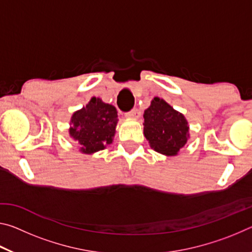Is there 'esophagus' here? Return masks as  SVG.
Instances as JSON below:
<instances>
[{
  "label": "esophagus",
  "mask_w": 252,
  "mask_h": 252,
  "mask_svg": "<svg viewBox=\"0 0 252 252\" xmlns=\"http://www.w3.org/2000/svg\"><path fill=\"white\" fill-rule=\"evenodd\" d=\"M126 116L127 118H133V119H138L140 117V111L138 109H132L129 112L126 113Z\"/></svg>",
  "instance_id": "esophagus-1"
}]
</instances>
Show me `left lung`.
Listing matches in <instances>:
<instances>
[{
  "instance_id": "obj_1",
  "label": "left lung",
  "mask_w": 252,
  "mask_h": 252,
  "mask_svg": "<svg viewBox=\"0 0 252 252\" xmlns=\"http://www.w3.org/2000/svg\"><path fill=\"white\" fill-rule=\"evenodd\" d=\"M144 135L152 149L165 156H176L189 138L188 122L183 114L159 97L144 111Z\"/></svg>"
}]
</instances>
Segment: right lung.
<instances>
[{
  "label": "right lung",
  "mask_w": 252,
  "mask_h": 252,
  "mask_svg": "<svg viewBox=\"0 0 252 252\" xmlns=\"http://www.w3.org/2000/svg\"><path fill=\"white\" fill-rule=\"evenodd\" d=\"M117 110L113 105L92 97L85 108L73 113L70 135L80 144L83 153L103 150L112 143L118 123Z\"/></svg>",
  "instance_id": "obj_1"
}]
</instances>
